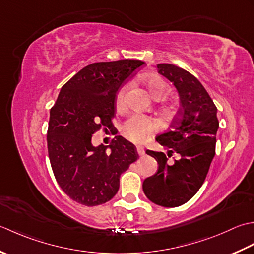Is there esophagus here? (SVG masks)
I'll list each match as a JSON object with an SVG mask.
<instances>
[{
  "mask_svg": "<svg viewBox=\"0 0 254 254\" xmlns=\"http://www.w3.org/2000/svg\"><path fill=\"white\" fill-rule=\"evenodd\" d=\"M137 152H138V154L140 157H143L144 154H146V151H144V149H143V147H141V146H138L137 147Z\"/></svg>",
  "mask_w": 254,
  "mask_h": 254,
  "instance_id": "obj_1",
  "label": "esophagus"
}]
</instances>
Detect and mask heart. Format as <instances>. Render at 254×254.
<instances>
[{"label":"heart","mask_w":254,"mask_h":254,"mask_svg":"<svg viewBox=\"0 0 254 254\" xmlns=\"http://www.w3.org/2000/svg\"><path fill=\"white\" fill-rule=\"evenodd\" d=\"M147 87L149 90V93L151 94L154 100H157V98L160 100V98H162L165 95V93H167V85H165L162 80L157 79V77H152V79L147 80ZM125 94L126 89L123 87V89L118 92L116 97V102L118 105H122L124 101H125ZM158 127V124L154 121L148 120V118H144L138 115H133L124 124L123 132L129 140L134 142H142L149 137L150 133L157 130Z\"/></svg>","instance_id":"1"}]
</instances>
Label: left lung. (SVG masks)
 I'll return each mask as SVG.
<instances>
[{
  "instance_id": "left-lung-1",
  "label": "left lung",
  "mask_w": 254,
  "mask_h": 254,
  "mask_svg": "<svg viewBox=\"0 0 254 254\" xmlns=\"http://www.w3.org/2000/svg\"><path fill=\"white\" fill-rule=\"evenodd\" d=\"M156 68L172 82L180 98L178 117L170 130L159 134L156 140L167 148L168 156L178 153L180 159L169 165L166 154L147 150L159 169L143 181L142 189L152 203L178 207L192 198L204 183L215 157L219 122L213 100L193 74L170 64H159Z\"/></svg>"
}]
</instances>
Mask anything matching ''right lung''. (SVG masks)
<instances>
[{
    "label": "right lung",
    "instance_id": "right-lung-1",
    "mask_svg": "<svg viewBox=\"0 0 254 254\" xmlns=\"http://www.w3.org/2000/svg\"><path fill=\"white\" fill-rule=\"evenodd\" d=\"M142 64L124 59L86 65L61 87L50 110V164L62 190L76 203L96 206L112 199L121 174L138 158L136 147L124 137L95 147L92 134L103 125L113 127L116 93Z\"/></svg>",
    "mask_w": 254,
    "mask_h": 254
}]
</instances>
